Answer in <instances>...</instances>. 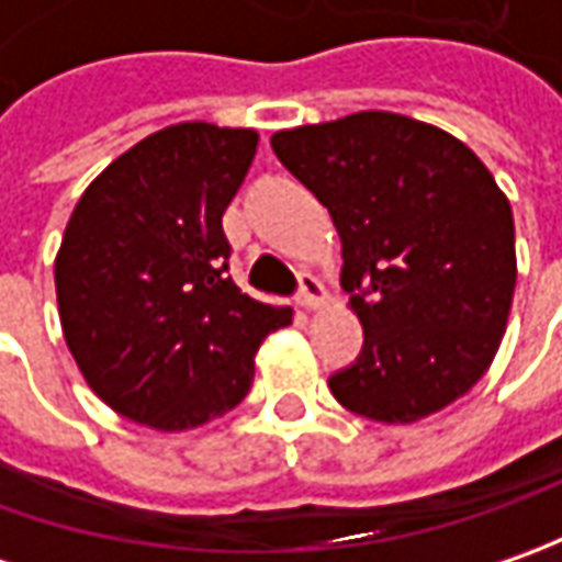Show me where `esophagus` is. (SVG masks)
<instances>
[{
	"mask_svg": "<svg viewBox=\"0 0 562 562\" xmlns=\"http://www.w3.org/2000/svg\"><path fill=\"white\" fill-rule=\"evenodd\" d=\"M296 300H300L303 310H318V306H325L328 291H325V284H322L315 274L303 271V274H300V293H296Z\"/></svg>",
	"mask_w": 562,
	"mask_h": 562,
	"instance_id": "1",
	"label": "esophagus"
}]
</instances>
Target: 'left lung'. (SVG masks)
Instances as JSON below:
<instances>
[{
  "instance_id": "obj_1",
  "label": "left lung",
  "mask_w": 562,
  "mask_h": 562,
  "mask_svg": "<svg viewBox=\"0 0 562 562\" xmlns=\"http://www.w3.org/2000/svg\"><path fill=\"white\" fill-rule=\"evenodd\" d=\"M281 165L335 218L362 353L328 378L340 406L419 422L485 375L516 288L513 209L463 140L394 112L278 131Z\"/></svg>"
}]
</instances>
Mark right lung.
<instances>
[{"label": "right lung", "mask_w": 562, "mask_h": 562, "mask_svg": "<svg viewBox=\"0 0 562 562\" xmlns=\"http://www.w3.org/2000/svg\"><path fill=\"white\" fill-rule=\"evenodd\" d=\"M259 134L184 121L149 134L83 190L55 256L65 344L102 403L187 431L249 394L259 344L291 325L227 278V203Z\"/></svg>", "instance_id": "right-lung-1"}]
</instances>
